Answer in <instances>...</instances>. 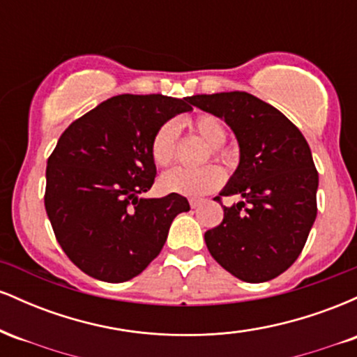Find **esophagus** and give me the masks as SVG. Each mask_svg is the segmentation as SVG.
<instances>
[{
	"label": "esophagus",
	"mask_w": 357,
	"mask_h": 357,
	"mask_svg": "<svg viewBox=\"0 0 357 357\" xmlns=\"http://www.w3.org/2000/svg\"><path fill=\"white\" fill-rule=\"evenodd\" d=\"M199 204H202V199H195V198L190 199V206L191 208H198Z\"/></svg>",
	"instance_id": "1"
}]
</instances>
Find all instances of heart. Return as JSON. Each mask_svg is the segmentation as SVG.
<instances>
[{
	"instance_id": "1",
	"label": "heart",
	"mask_w": 357,
	"mask_h": 357,
	"mask_svg": "<svg viewBox=\"0 0 357 357\" xmlns=\"http://www.w3.org/2000/svg\"><path fill=\"white\" fill-rule=\"evenodd\" d=\"M190 127L210 146L211 158L225 165L231 161L230 151L223 146L227 141V127L218 117L211 114H199L190 122ZM149 151L155 166L166 167L174 161L178 151V124L174 121H166L155 129ZM221 183H223V171L215 165L195 167V169L174 167L161 178L162 190L190 198L208 195L215 191Z\"/></svg>"
}]
</instances>
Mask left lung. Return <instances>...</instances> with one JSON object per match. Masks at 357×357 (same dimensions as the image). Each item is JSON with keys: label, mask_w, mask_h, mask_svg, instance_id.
<instances>
[{"label": "left lung", "mask_w": 357, "mask_h": 357, "mask_svg": "<svg viewBox=\"0 0 357 357\" xmlns=\"http://www.w3.org/2000/svg\"><path fill=\"white\" fill-rule=\"evenodd\" d=\"M195 107L223 119L238 139L240 165L221 196L223 221L204 233L211 257L243 282L284 273L301 255L317 216L319 174L305 137L280 110L247 92L192 96Z\"/></svg>", "instance_id": "left-lung-1"}]
</instances>
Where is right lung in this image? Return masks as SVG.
<instances>
[{
  "instance_id": "obj_1",
  "label": "right lung",
  "mask_w": 357,
  "mask_h": 357,
  "mask_svg": "<svg viewBox=\"0 0 357 357\" xmlns=\"http://www.w3.org/2000/svg\"><path fill=\"white\" fill-rule=\"evenodd\" d=\"M190 97H110L63 130L47 161L45 210L61 250L97 280L139 275L159 255L171 223L190 203L151 190V139L159 126L192 107Z\"/></svg>"
}]
</instances>
